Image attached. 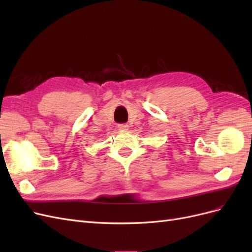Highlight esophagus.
Instances as JSON below:
<instances>
[{
  "label": "esophagus",
  "instance_id": "obj_1",
  "mask_svg": "<svg viewBox=\"0 0 252 252\" xmlns=\"http://www.w3.org/2000/svg\"><path fill=\"white\" fill-rule=\"evenodd\" d=\"M128 127H129V126H128L127 124H120V125L118 126V128L120 129L121 131H125V130H127Z\"/></svg>",
  "mask_w": 252,
  "mask_h": 252
}]
</instances>
